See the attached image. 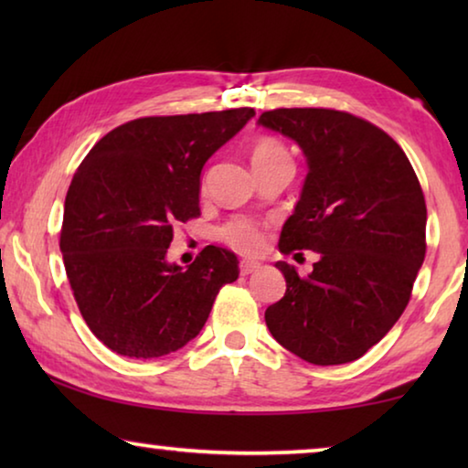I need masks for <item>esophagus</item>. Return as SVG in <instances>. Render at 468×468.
Returning <instances> with one entry per match:
<instances>
[{
	"instance_id": "34e87169",
	"label": "esophagus",
	"mask_w": 468,
	"mask_h": 468,
	"mask_svg": "<svg viewBox=\"0 0 468 468\" xmlns=\"http://www.w3.org/2000/svg\"><path fill=\"white\" fill-rule=\"evenodd\" d=\"M260 268V264L258 262H241L239 264V272H241V276H248V274H253Z\"/></svg>"
}]
</instances>
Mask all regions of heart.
I'll use <instances>...</instances> for the list:
<instances>
[{"label":"heart","instance_id":"1","mask_svg":"<svg viewBox=\"0 0 468 468\" xmlns=\"http://www.w3.org/2000/svg\"><path fill=\"white\" fill-rule=\"evenodd\" d=\"M251 165L256 173L272 167H291V156L279 140L258 138L251 146ZM217 237L227 248H231L237 253H243V256L260 253L266 243L264 225L245 217L229 218L217 231Z\"/></svg>","mask_w":468,"mask_h":468}]
</instances>
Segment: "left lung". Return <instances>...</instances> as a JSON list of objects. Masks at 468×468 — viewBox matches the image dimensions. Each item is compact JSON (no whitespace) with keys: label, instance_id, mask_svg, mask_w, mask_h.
Returning a JSON list of instances; mask_svg holds the SVG:
<instances>
[{"label":"left lung","instance_id":"obj_1","mask_svg":"<svg viewBox=\"0 0 468 468\" xmlns=\"http://www.w3.org/2000/svg\"><path fill=\"white\" fill-rule=\"evenodd\" d=\"M260 123L295 140L310 167L279 250L320 253L307 276L276 264L287 292L266 310V326L307 363H351L409 305L427 250L421 184L384 130L346 111L272 109Z\"/></svg>","mask_w":468,"mask_h":468}]
</instances>
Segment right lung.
Wrapping results in <instances>:
<instances>
[{
    "instance_id": "add662e5",
    "label": "right lung",
    "mask_w": 468,
    "mask_h": 468,
    "mask_svg": "<svg viewBox=\"0 0 468 468\" xmlns=\"http://www.w3.org/2000/svg\"><path fill=\"white\" fill-rule=\"evenodd\" d=\"M251 107L140 117L102 136L69 184L59 250L86 326L123 357L153 359L200 335L239 262L206 245L186 271L169 264L173 227L200 217L204 163Z\"/></svg>"
}]
</instances>
